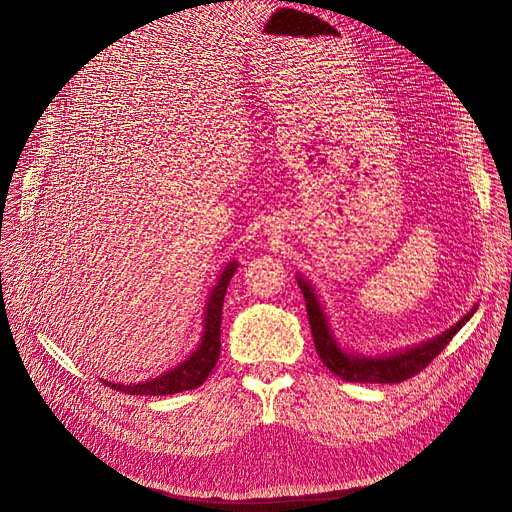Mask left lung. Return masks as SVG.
Listing matches in <instances>:
<instances>
[{"label": "left lung", "mask_w": 512, "mask_h": 512, "mask_svg": "<svg viewBox=\"0 0 512 512\" xmlns=\"http://www.w3.org/2000/svg\"><path fill=\"white\" fill-rule=\"evenodd\" d=\"M299 288L303 290L305 297V307H307V318H309V327H312L314 335V346L316 352L320 354L322 363L327 365L329 371H333L335 376H339L346 382H378V384H395V382H404L421 371L436 359V356L448 346V342L457 335V331L470 320L474 314L468 312L463 316L455 327L444 331L442 335L433 337L431 342H425L416 348H410L406 352L391 354V356H378V359H371V356H352L339 348L335 342L333 333L329 331L327 316L322 314V307L318 303V297L314 288L309 286L303 277H299Z\"/></svg>", "instance_id": "obj_1"}]
</instances>
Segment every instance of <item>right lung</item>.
I'll list each match as a JSON object with an SVG mask.
<instances>
[{
	"label": "right lung",
	"mask_w": 512,
	"mask_h": 512,
	"mask_svg": "<svg viewBox=\"0 0 512 512\" xmlns=\"http://www.w3.org/2000/svg\"><path fill=\"white\" fill-rule=\"evenodd\" d=\"M237 265L230 262V265L222 271L218 284L211 290V297L207 303V316H205V331H203V342L196 348V352L190 356L188 361H183L179 367L166 371L164 376H158L153 380L141 382V384H111L104 382L113 389L128 393V395H173L181 391H192L196 386L203 384L211 369L215 367L220 359V324H222V305L226 297V288L235 275Z\"/></svg>",
	"instance_id": "right-lung-1"
}]
</instances>
